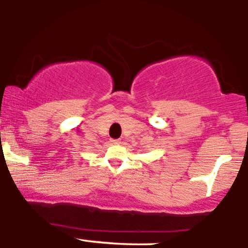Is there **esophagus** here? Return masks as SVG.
<instances>
[{
  "label": "esophagus",
  "mask_w": 248,
  "mask_h": 248,
  "mask_svg": "<svg viewBox=\"0 0 248 248\" xmlns=\"http://www.w3.org/2000/svg\"><path fill=\"white\" fill-rule=\"evenodd\" d=\"M112 143L113 144H120L121 140H112Z\"/></svg>",
  "instance_id": "34e87169"
}]
</instances>
